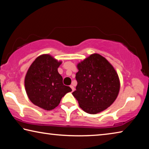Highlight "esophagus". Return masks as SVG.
Masks as SVG:
<instances>
[{
  "mask_svg": "<svg viewBox=\"0 0 149 149\" xmlns=\"http://www.w3.org/2000/svg\"><path fill=\"white\" fill-rule=\"evenodd\" d=\"M70 87H71V89H72V91H74V87L73 86V85H70Z\"/></svg>",
  "mask_w": 149,
  "mask_h": 149,
  "instance_id": "esophagus-1",
  "label": "esophagus"
}]
</instances>
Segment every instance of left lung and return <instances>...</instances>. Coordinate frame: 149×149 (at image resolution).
Returning a JSON list of instances; mask_svg holds the SVG:
<instances>
[{"mask_svg": "<svg viewBox=\"0 0 149 149\" xmlns=\"http://www.w3.org/2000/svg\"><path fill=\"white\" fill-rule=\"evenodd\" d=\"M76 90L72 95L85 112H102L115 101L120 89L119 77L112 65L99 54H91L77 64Z\"/></svg>", "mask_w": 149, "mask_h": 149, "instance_id": "left-lung-1", "label": "left lung"}]
</instances>
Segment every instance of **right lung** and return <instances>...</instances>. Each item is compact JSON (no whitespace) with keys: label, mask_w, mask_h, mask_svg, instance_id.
<instances>
[{"label":"right lung","mask_w":149,"mask_h":149,"mask_svg":"<svg viewBox=\"0 0 149 149\" xmlns=\"http://www.w3.org/2000/svg\"><path fill=\"white\" fill-rule=\"evenodd\" d=\"M62 63L49 54H41L30 65L24 79L25 89L31 102L45 110L58 106L72 89L63 84L58 68Z\"/></svg>","instance_id":"obj_1"}]
</instances>
